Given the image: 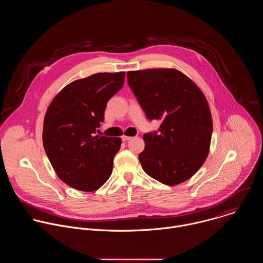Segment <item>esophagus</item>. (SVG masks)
<instances>
[{
    "label": "esophagus",
    "mask_w": 263,
    "mask_h": 263,
    "mask_svg": "<svg viewBox=\"0 0 263 263\" xmlns=\"http://www.w3.org/2000/svg\"><path fill=\"white\" fill-rule=\"evenodd\" d=\"M132 137L131 136H127V135H123L122 136V139H123V141H127V140H130Z\"/></svg>",
    "instance_id": "obj_1"
}]
</instances>
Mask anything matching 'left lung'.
I'll return each mask as SVG.
<instances>
[{"label": "left lung", "mask_w": 263, "mask_h": 263, "mask_svg": "<svg viewBox=\"0 0 263 263\" xmlns=\"http://www.w3.org/2000/svg\"><path fill=\"white\" fill-rule=\"evenodd\" d=\"M128 84L146 118L160 121L145 133L138 158L153 179L177 185L192 178L205 162L212 135V117L202 90L175 68L127 72Z\"/></svg>", "instance_id": "1"}]
</instances>
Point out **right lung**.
I'll return each instance as SVG.
<instances>
[{
    "label": "right lung",
    "instance_id": "obj_1",
    "mask_svg": "<svg viewBox=\"0 0 263 263\" xmlns=\"http://www.w3.org/2000/svg\"><path fill=\"white\" fill-rule=\"evenodd\" d=\"M125 71L99 72L66 85L45 116L43 142L57 176L81 192H95L109 179L120 137L96 135L107 102L124 85Z\"/></svg>",
    "mask_w": 263,
    "mask_h": 263
}]
</instances>
